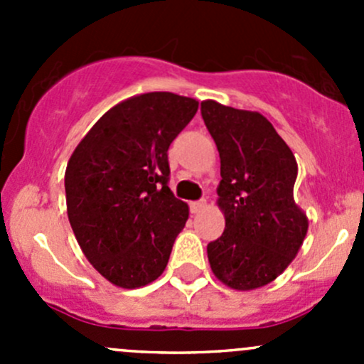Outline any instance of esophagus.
<instances>
[{
  "mask_svg": "<svg viewBox=\"0 0 364 364\" xmlns=\"http://www.w3.org/2000/svg\"><path fill=\"white\" fill-rule=\"evenodd\" d=\"M205 208V200H196V203H190V211L199 213Z\"/></svg>",
  "mask_w": 364,
  "mask_h": 364,
  "instance_id": "esophagus-1",
  "label": "esophagus"
}]
</instances>
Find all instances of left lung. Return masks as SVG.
Returning a JSON list of instances; mask_svg holds the SVG:
<instances>
[{
	"label": "left lung",
	"mask_w": 364,
	"mask_h": 364,
	"mask_svg": "<svg viewBox=\"0 0 364 364\" xmlns=\"http://www.w3.org/2000/svg\"><path fill=\"white\" fill-rule=\"evenodd\" d=\"M220 153L218 205L225 230L208 245L218 280L237 291L269 284L303 245L308 218L294 203L297 161L273 124L259 112L200 104Z\"/></svg>",
	"instance_id": "obj_1"
}]
</instances>
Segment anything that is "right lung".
I'll use <instances>...</instances> for the list:
<instances>
[{
    "mask_svg": "<svg viewBox=\"0 0 364 364\" xmlns=\"http://www.w3.org/2000/svg\"><path fill=\"white\" fill-rule=\"evenodd\" d=\"M199 109L174 93L139 95L93 124L65 172L68 220L95 269L123 289L164 273L188 205L168 188V146Z\"/></svg>",
    "mask_w": 364,
    "mask_h": 364,
    "instance_id": "1",
    "label": "right lung"
}]
</instances>
